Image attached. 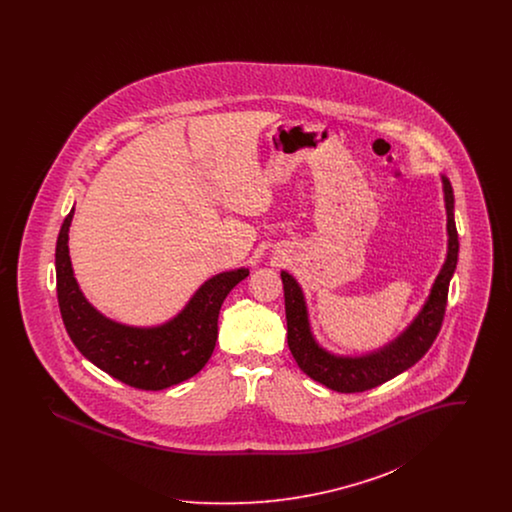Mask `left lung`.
Returning a JSON list of instances; mask_svg holds the SVG:
<instances>
[{"label":"left lung","mask_w":512,"mask_h":512,"mask_svg":"<svg viewBox=\"0 0 512 512\" xmlns=\"http://www.w3.org/2000/svg\"><path fill=\"white\" fill-rule=\"evenodd\" d=\"M443 203L447 215V253L445 261L439 268L438 276L430 288L428 297L424 299L420 311L405 326L399 336L384 343L374 351H366L361 355H340L332 353L318 343L309 307L301 284L293 278L288 270H282L284 299H286V320H288V347L292 351L295 363L299 368L317 380L318 384L328 390L340 393L366 391L388 382L397 374L405 372L414 363H418L430 345L436 340L441 320L445 315L447 292L453 272L457 268L459 255V236L455 226V197L451 182L441 174Z\"/></svg>","instance_id":"1"}]
</instances>
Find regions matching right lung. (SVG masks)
I'll return each mask as SVG.
<instances>
[{"label":"right lung","mask_w":512,"mask_h":512,"mask_svg":"<svg viewBox=\"0 0 512 512\" xmlns=\"http://www.w3.org/2000/svg\"><path fill=\"white\" fill-rule=\"evenodd\" d=\"M73 217L74 207L59 230L55 272L61 317L76 349L109 376L138 390H165L195 376L213 355L220 305L249 276V268L211 276L174 317L161 324H124L105 317L78 286L69 251Z\"/></svg>","instance_id":"obj_1"}]
</instances>
